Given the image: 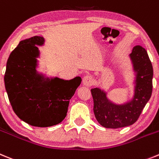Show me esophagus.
I'll return each instance as SVG.
<instances>
[{"mask_svg":"<svg viewBox=\"0 0 159 159\" xmlns=\"http://www.w3.org/2000/svg\"><path fill=\"white\" fill-rule=\"evenodd\" d=\"M83 85L87 87L92 86L94 84V79L92 76L90 75H86L83 78Z\"/></svg>","mask_w":159,"mask_h":159,"instance_id":"obj_1","label":"esophagus"}]
</instances>
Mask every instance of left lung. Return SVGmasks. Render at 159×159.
I'll list each match as a JSON object with an SVG mask.
<instances>
[{"label":"left lung","mask_w":159,"mask_h":159,"mask_svg":"<svg viewBox=\"0 0 159 159\" xmlns=\"http://www.w3.org/2000/svg\"><path fill=\"white\" fill-rule=\"evenodd\" d=\"M130 56L137 73L135 95L131 101L123 105H116L107 99L106 94L101 89H91L94 115L104 128L116 129L135 123L151 97L153 67L147 51L142 46L137 45Z\"/></svg>","instance_id":"left-lung-1"}]
</instances>
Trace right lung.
<instances>
[{
  "label": "right lung",
  "mask_w": 159,
  "mask_h": 159,
  "mask_svg": "<svg viewBox=\"0 0 159 159\" xmlns=\"http://www.w3.org/2000/svg\"><path fill=\"white\" fill-rule=\"evenodd\" d=\"M43 39L34 36L18 44L7 61L5 85L14 112L34 127H51L66 117L70 100L81 82L76 77L70 81L55 78L45 81L35 70L37 45Z\"/></svg>",
  "instance_id": "add662e5"
}]
</instances>
